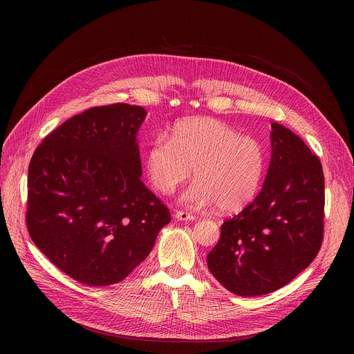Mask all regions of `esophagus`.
<instances>
[{"label":"esophagus","instance_id":"1","mask_svg":"<svg viewBox=\"0 0 354 354\" xmlns=\"http://www.w3.org/2000/svg\"><path fill=\"white\" fill-rule=\"evenodd\" d=\"M175 218H178L179 221H190V220H194V216L187 213V212H183V210H178L175 213Z\"/></svg>","mask_w":354,"mask_h":354}]
</instances>
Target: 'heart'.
Masks as SVG:
<instances>
[{
	"label": "heart",
	"instance_id": "heart-1",
	"mask_svg": "<svg viewBox=\"0 0 354 354\" xmlns=\"http://www.w3.org/2000/svg\"><path fill=\"white\" fill-rule=\"evenodd\" d=\"M266 168L262 144L212 118L185 119L171 129L169 140L157 136L145 153L147 176L157 190L172 193L192 174L196 182L182 196L193 206H214L238 213L252 203Z\"/></svg>",
	"mask_w": 354,
	"mask_h": 354
}]
</instances>
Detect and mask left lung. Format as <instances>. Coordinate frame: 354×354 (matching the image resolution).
<instances>
[{
	"instance_id": "8db88e82",
	"label": "left lung",
	"mask_w": 354,
	"mask_h": 354,
	"mask_svg": "<svg viewBox=\"0 0 354 354\" xmlns=\"http://www.w3.org/2000/svg\"><path fill=\"white\" fill-rule=\"evenodd\" d=\"M272 160L262 190L225 220L207 255L213 276L241 297L290 283L315 259L324 239L325 178L321 161L291 130L272 123Z\"/></svg>"
}]
</instances>
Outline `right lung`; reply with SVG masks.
Listing matches in <instances>:
<instances>
[{"label": "right lung", "instance_id": "obj_1", "mask_svg": "<svg viewBox=\"0 0 354 354\" xmlns=\"http://www.w3.org/2000/svg\"><path fill=\"white\" fill-rule=\"evenodd\" d=\"M145 115L129 104L91 108L47 134L30 160L28 232L80 283L126 279L171 221L169 209L140 179L136 137Z\"/></svg>", "mask_w": 354, "mask_h": 354}]
</instances>
